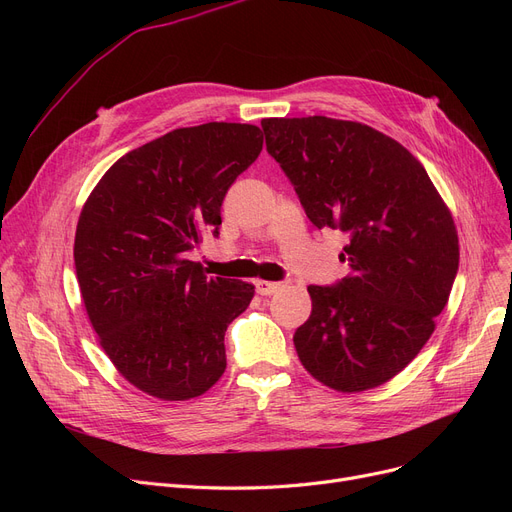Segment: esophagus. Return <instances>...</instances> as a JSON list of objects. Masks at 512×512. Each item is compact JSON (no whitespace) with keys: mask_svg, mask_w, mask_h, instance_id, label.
Here are the masks:
<instances>
[{"mask_svg":"<svg viewBox=\"0 0 512 512\" xmlns=\"http://www.w3.org/2000/svg\"><path fill=\"white\" fill-rule=\"evenodd\" d=\"M255 288H257V292L261 294V297H270V294H276V292L282 288V284H280V282L257 280V282H255Z\"/></svg>","mask_w":512,"mask_h":512,"instance_id":"esophagus-1","label":"esophagus"}]
</instances>
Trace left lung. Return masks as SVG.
<instances>
[{
  "label": "left lung",
  "instance_id": "obj_1",
  "mask_svg": "<svg viewBox=\"0 0 512 512\" xmlns=\"http://www.w3.org/2000/svg\"><path fill=\"white\" fill-rule=\"evenodd\" d=\"M261 128L313 226L348 236L340 261L351 274L307 288L299 359L334 390L380 386L417 357L448 303L459 270L452 215L419 159L371 126L309 116Z\"/></svg>",
  "mask_w": 512,
  "mask_h": 512
}]
</instances>
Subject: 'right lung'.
<instances>
[{
	"label": "right lung",
	"mask_w": 512,
	"mask_h": 512,
	"mask_svg": "<svg viewBox=\"0 0 512 512\" xmlns=\"http://www.w3.org/2000/svg\"><path fill=\"white\" fill-rule=\"evenodd\" d=\"M261 149L253 124L176 128L120 157L80 211L74 265L93 330L155 398L201 396L226 369V328L255 286L207 278L186 255L220 234L228 188Z\"/></svg>",
	"instance_id": "add662e5"
}]
</instances>
